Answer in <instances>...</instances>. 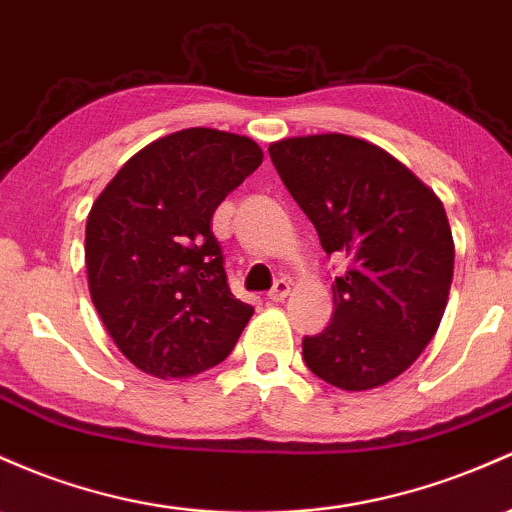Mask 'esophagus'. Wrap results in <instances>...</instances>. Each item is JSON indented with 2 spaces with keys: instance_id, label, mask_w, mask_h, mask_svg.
I'll return each instance as SVG.
<instances>
[{
  "instance_id": "esophagus-1",
  "label": "esophagus",
  "mask_w": 512,
  "mask_h": 512,
  "mask_svg": "<svg viewBox=\"0 0 512 512\" xmlns=\"http://www.w3.org/2000/svg\"><path fill=\"white\" fill-rule=\"evenodd\" d=\"M289 291H291V284L286 282V279H279V282L272 286V291H269L267 296H269V299H272V301H284L286 296H289Z\"/></svg>"
}]
</instances>
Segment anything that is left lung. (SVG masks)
I'll list each match as a JSON object with an SVG mask.
<instances>
[{
	"instance_id": "obj_1",
	"label": "left lung",
	"mask_w": 512,
	"mask_h": 512,
	"mask_svg": "<svg viewBox=\"0 0 512 512\" xmlns=\"http://www.w3.org/2000/svg\"><path fill=\"white\" fill-rule=\"evenodd\" d=\"M269 157L323 250L352 260L335 277L330 325L303 338V362L345 391L396 379L435 338L449 299L445 206L396 157L342 133L284 138Z\"/></svg>"
}]
</instances>
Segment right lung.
<instances>
[{
    "label": "right lung",
    "mask_w": 512,
    "mask_h": 512,
    "mask_svg": "<svg viewBox=\"0 0 512 512\" xmlns=\"http://www.w3.org/2000/svg\"><path fill=\"white\" fill-rule=\"evenodd\" d=\"M262 157L245 136L184 128L138 150L92 204L89 294L140 372L187 379L216 367L255 313L230 294L211 218Z\"/></svg>",
    "instance_id": "obj_1"
}]
</instances>
